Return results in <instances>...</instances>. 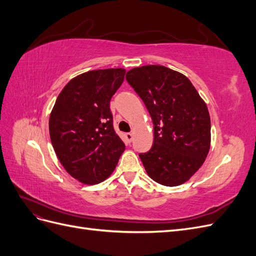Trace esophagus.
Wrapping results in <instances>:
<instances>
[{"instance_id": "1", "label": "esophagus", "mask_w": 256, "mask_h": 256, "mask_svg": "<svg viewBox=\"0 0 256 256\" xmlns=\"http://www.w3.org/2000/svg\"><path fill=\"white\" fill-rule=\"evenodd\" d=\"M125 138H126V140H127V142L131 143V141H132V138H134V136H132V134H130V132H128V134H125Z\"/></svg>"}]
</instances>
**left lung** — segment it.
<instances>
[{"label":"left lung","instance_id":"left-lung-1","mask_svg":"<svg viewBox=\"0 0 256 256\" xmlns=\"http://www.w3.org/2000/svg\"><path fill=\"white\" fill-rule=\"evenodd\" d=\"M126 80L154 124L152 148L138 154L147 174L168 187L187 182L210 147V118L204 100L187 76L164 66L134 68Z\"/></svg>","mask_w":256,"mask_h":256}]
</instances>
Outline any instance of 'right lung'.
Instances as JSON below:
<instances>
[{
    "label": "right lung",
    "mask_w": 256,
    "mask_h": 256,
    "mask_svg": "<svg viewBox=\"0 0 256 256\" xmlns=\"http://www.w3.org/2000/svg\"><path fill=\"white\" fill-rule=\"evenodd\" d=\"M125 72L110 68L76 76L62 90L50 114L54 152L66 171L83 184H94L109 177L125 150L110 109Z\"/></svg>",
    "instance_id": "right-lung-1"
}]
</instances>
